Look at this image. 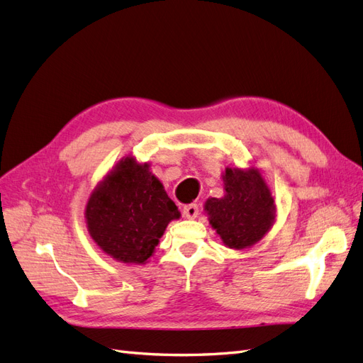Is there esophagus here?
Segmentation results:
<instances>
[{
  "label": "esophagus",
  "mask_w": 363,
  "mask_h": 363,
  "mask_svg": "<svg viewBox=\"0 0 363 363\" xmlns=\"http://www.w3.org/2000/svg\"><path fill=\"white\" fill-rule=\"evenodd\" d=\"M199 213H200L199 204L192 203V204H188V206L183 207V215L188 218V219H195L196 216H199Z\"/></svg>",
  "instance_id": "1"
}]
</instances>
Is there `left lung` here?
I'll return each instance as SVG.
<instances>
[{
	"label": "left lung",
	"instance_id": "left-lung-1",
	"mask_svg": "<svg viewBox=\"0 0 363 363\" xmlns=\"http://www.w3.org/2000/svg\"><path fill=\"white\" fill-rule=\"evenodd\" d=\"M224 196L208 199L204 212L208 224L232 250L250 248L276 223V203L263 174L256 167L225 168Z\"/></svg>",
	"mask_w": 363,
	"mask_h": 363
}]
</instances>
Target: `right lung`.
Here are the masks:
<instances>
[{"label":"right lung","mask_w":363,"mask_h":363,"mask_svg":"<svg viewBox=\"0 0 363 363\" xmlns=\"http://www.w3.org/2000/svg\"><path fill=\"white\" fill-rule=\"evenodd\" d=\"M84 218L87 232L107 256L130 265H144L180 212L150 164L139 163L130 155L96 184Z\"/></svg>","instance_id":"add662e5"}]
</instances>
